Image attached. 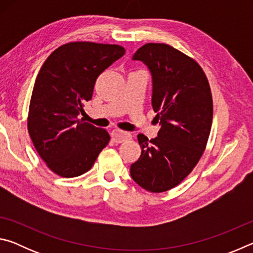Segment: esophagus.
I'll list each match as a JSON object with an SVG mask.
<instances>
[{"label": "esophagus", "instance_id": "34e87169", "mask_svg": "<svg viewBox=\"0 0 253 253\" xmlns=\"http://www.w3.org/2000/svg\"><path fill=\"white\" fill-rule=\"evenodd\" d=\"M130 137H131V135L127 131H123L119 129H114L113 131H111V138H113L115 143H123V142H125V140L129 139Z\"/></svg>", "mask_w": 253, "mask_h": 253}]
</instances>
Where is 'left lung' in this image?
Segmentation results:
<instances>
[{"mask_svg":"<svg viewBox=\"0 0 253 253\" xmlns=\"http://www.w3.org/2000/svg\"><path fill=\"white\" fill-rule=\"evenodd\" d=\"M132 60L151 71L152 106L161 129L151 140L137 136L142 154L131 164L130 175L145 190L161 193L178 185L207 147L213 118L211 88L199 63L169 44H144Z\"/></svg>","mask_w":253,"mask_h":253,"instance_id":"left-lung-1","label":"left lung"}]
</instances>
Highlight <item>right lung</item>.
Wrapping results in <instances>:
<instances>
[{"label":"right lung","instance_id":"obj_1","mask_svg":"<svg viewBox=\"0 0 253 253\" xmlns=\"http://www.w3.org/2000/svg\"><path fill=\"white\" fill-rule=\"evenodd\" d=\"M125 54L117 44L70 42L42 65L29 107L28 130L38 154L59 176L76 177L92 168L110 136L79 119L101 72Z\"/></svg>","mask_w":253,"mask_h":253}]
</instances>
